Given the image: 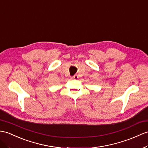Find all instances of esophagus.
Listing matches in <instances>:
<instances>
[{
    "label": "esophagus",
    "mask_w": 148,
    "mask_h": 148,
    "mask_svg": "<svg viewBox=\"0 0 148 148\" xmlns=\"http://www.w3.org/2000/svg\"><path fill=\"white\" fill-rule=\"evenodd\" d=\"M78 77L77 76V75H75V76H73L71 78H72V79H77Z\"/></svg>",
    "instance_id": "34e87169"
}]
</instances>
